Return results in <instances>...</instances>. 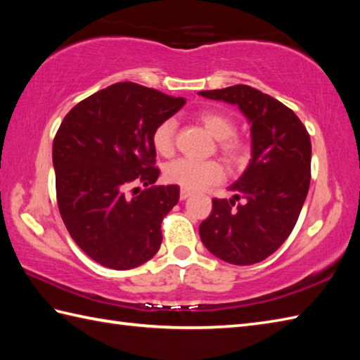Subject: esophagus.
I'll use <instances>...</instances> for the list:
<instances>
[{
  "label": "esophagus",
  "mask_w": 360,
  "mask_h": 360,
  "mask_svg": "<svg viewBox=\"0 0 360 360\" xmlns=\"http://www.w3.org/2000/svg\"><path fill=\"white\" fill-rule=\"evenodd\" d=\"M190 196H192V193H190V192H188V190H184V188H181V193H179V198H181V200H182V201H184V200H187V198H190Z\"/></svg>",
  "instance_id": "esophagus-1"
}]
</instances>
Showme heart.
Masks as SVG:
<instances>
[{"label": "heart", "mask_w": 360, "mask_h": 360, "mask_svg": "<svg viewBox=\"0 0 360 360\" xmlns=\"http://www.w3.org/2000/svg\"><path fill=\"white\" fill-rule=\"evenodd\" d=\"M198 119L201 120V124L207 128V131L218 141V150L226 159V162L233 167L240 165L244 160V156H246V148H244V143L238 137L233 136L236 131L235 120L224 112L213 110L201 111ZM176 128H178L176 119L167 117L162 122H159L155 129H153L151 145L158 155H172L174 150ZM164 178L170 184L188 190V192H196V190H201L223 181L224 170L217 160H193L179 158L167 164Z\"/></svg>", "instance_id": "1"}]
</instances>
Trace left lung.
<instances>
[{
	"label": "left lung",
	"mask_w": 360,
	"mask_h": 360,
	"mask_svg": "<svg viewBox=\"0 0 360 360\" xmlns=\"http://www.w3.org/2000/svg\"><path fill=\"white\" fill-rule=\"evenodd\" d=\"M200 96L238 106L252 136L250 162L231 186L235 195L212 200V213L200 226L201 241L226 263H259L286 241L307 200L309 134L292 110L252 86L200 91Z\"/></svg>",
	"instance_id": "1"
}]
</instances>
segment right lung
<instances>
[{
    "label": "right lung",
    "mask_w": 360,
    "mask_h": 360,
    "mask_svg": "<svg viewBox=\"0 0 360 360\" xmlns=\"http://www.w3.org/2000/svg\"><path fill=\"white\" fill-rule=\"evenodd\" d=\"M186 103L131 82L97 91L66 114L53 137L58 210L72 240L94 262L133 269L156 255L160 224L179 201L158 181L153 129ZM146 188L128 197L129 186Z\"/></svg>",
    "instance_id": "add662e5"
}]
</instances>
